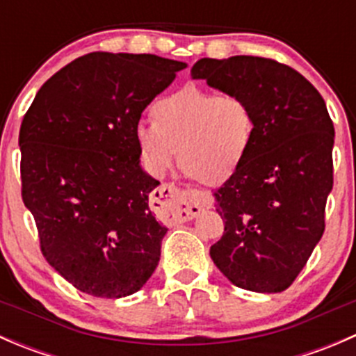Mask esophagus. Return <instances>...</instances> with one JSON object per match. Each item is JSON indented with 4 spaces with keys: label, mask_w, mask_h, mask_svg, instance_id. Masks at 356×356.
Returning a JSON list of instances; mask_svg holds the SVG:
<instances>
[{
    "label": "esophagus",
    "mask_w": 356,
    "mask_h": 356,
    "mask_svg": "<svg viewBox=\"0 0 356 356\" xmlns=\"http://www.w3.org/2000/svg\"><path fill=\"white\" fill-rule=\"evenodd\" d=\"M158 204H170L172 218L177 222H188L198 217L201 211L211 207V195L200 189H181L175 184H163L156 191Z\"/></svg>",
    "instance_id": "esophagus-1"
}]
</instances>
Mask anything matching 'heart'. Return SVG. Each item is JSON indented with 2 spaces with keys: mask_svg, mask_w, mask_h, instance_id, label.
I'll use <instances>...</instances> for the list:
<instances>
[{
  "mask_svg": "<svg viewBox=\"0 0 356 356\" xmlns=\"http://www.w3.org/2000/svg\"><path fill=\"white\" fill-rule=\"evenodd\" d=\"M152 124H139L136 141L146 167L161 175L179 161L191 177L222 184L245 163L257 134L250 103L236 95L186 86L152 108Z\"/></svg>",
  "mask_w": 356,
  "mask_h": 356,
  "instance_id": "obj_1",
  "label": "heart"
}]
</instances>
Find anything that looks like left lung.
<instances>
[{
  "mask_svg": "<svg viewBox=\"0 0 356 356\" xmlns=\"http://www.w3.org/2000/svg\"><path fill=\"white\" fill-rule=\"evenodd\" d=\"M191 77L245 98L257 117L250 155L215 191L225 227L211 260L238 288L281 293L325 229L334 125L324 98L300 72L261 56L201 58Z\"/></svg>",
  "mask_w": 356,
  "mask_h": 356,
  "instance_id": "1",
  "label": "left lung"
}]
</instances>
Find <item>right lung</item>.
<instances>
[{"label": "right lung", "mask_w": 356, "mask_h": 356, "mask_svg": "<svg viewBox=\"0 0 356 356\" xmlns=\"http://www.w3.org/2000/svg\"><path fill=\"white\" fill-rule=\"evenodd\" d=\"M186 63L95 51L42 84L20 125L22 200L48 264L96 298L136 293L155 272L167 229L139 165L143 110Z\"/></svg>", "instance_id": "right-lung-1"}]
</instances>
